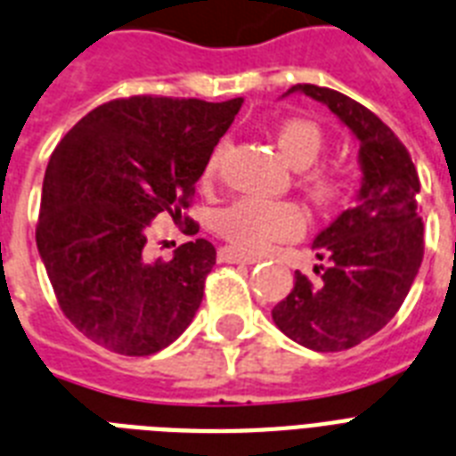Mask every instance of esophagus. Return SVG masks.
I'll return each instance as SVG.
<instances>
[{
	"mask_svg": "<svg viewBox=\"0 0 456 456\" xmlns=\"http://www.w3.org/2000/svg\"><path fill=\"white\" fill-rule=\"evenodd\" d=\"M217 260L224 262V265H255L260 257L257 255L240 253V250H234V248H222L220 253H217Z\"/></svg>",
	"mask_w": 456,
	"mask_h": 456,
	"instance_id": "34e87169",
	"label": "esophagus"
}]
</instances>
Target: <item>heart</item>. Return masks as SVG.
<instances>
[{
	"label": "heart",
	"mask_w": 456,
	"mask_h": 456,
	"mask_svg": "<svg viewBox=\"0 0 456 456\" xmlns=\"http://www.w3.org/2000/svg\"><path fill=\"white\" fill-rule=\"evenodd\" d=\"M276 147L292 168H306L323 151V131L309 119H288L276 128ZM222 157H224V144H217L206 164V170H203L206 180L216 177ZM299 183L309 199L323 208L339 201L346 191L344 177L328 166L306 168L299 177ZM305 210L299 208L297 203L269 201V199H257V196L239 199L222 210L217 217V232L222 234V239H227L232 246L246 250V253H260L272 243L295 239L305 232Z\"/></svg>",
	"instance_id": "b5f03b06"
}]
</instances>
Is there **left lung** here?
Masks as SVG:
<instances>
[{
    "label": "left lung",
    "mask_w": 456,
    "mask_h": 456,
    "mask_svg": "<svg viewBox=\"0 0 456 456\" xmlns=\"http://www.w3.org/2000/svg\"><path fill=\"white\" fill-rule=\"evenodd\" d=\"M349 126L361 142L362 184L356 206L314 240L318 279L295 272V288L272 309L292 342L314 351L361 344L395 316L424 257L419 175L410 151L368 107L332 88L297 84Z\"/></svg>",
    "instance_id": "left-lung-1"
}]
</instances>
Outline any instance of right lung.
Masks as SVG:
<instances>
[{
  "instance_id": "add662e5",
  "label": "right lung",
  "mask_w": 456,
  "mask_h": 456,
  "mask_svg": "<svg viewBox=\"0 0 456 456\" xmlns=\"http://www.w3.org/2000/svg\"><path fill=\"white\" fill-rule=\"evenodd\" d=\"M243 100L131 95L95 107L61 140L44 175L37 248L65 318L121 356H151L187 330L216 248L206 239L151 260V220L184 234L196 180Z\"/></svg>"
}]
</instances>
